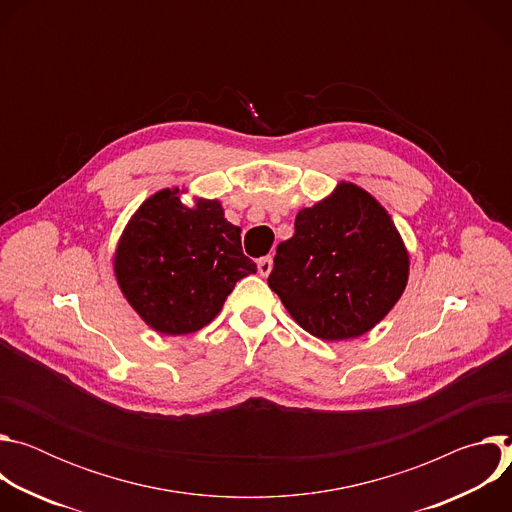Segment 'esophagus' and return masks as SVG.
I'll use <instances>...</instances> for the list:
<instances>
[{
  "mask_svg": "<svg viewBox=\"0 0 512 512\" xmlns=\"http://www.w3.org/2000/svg\"><path fill=\"white\" fill-rule=\"evenodd\" d=\"M257 269H259V275H261V277H267V275L271 273V269H273V259H271V255L261 257V259L257 261Z\"/></svg>",
  "mask_w": 512,
  "mask_h": 512,
  "instance_id": "34e87169",
  "label": "esophagus"
}]
</instances>
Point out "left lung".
I'll list each match as a JSON object with an SVG mask.
<instances>
[{
	"label": "left lung",
	"instance_id": "8db88e82",
	"mask_svg": "<svg viewBox=\"0 0 512 512\" xmlns=\"http://www.w3.org/2000/svg\"><path fill=\"white\" fill-rule=\"evenodd\" d=\"M409 259L387 210L362 188L336 192L296 216L277 245L269 287L322 340H348L379 324L407 283Z\"/></svg>",
	"mask_w": 512,
	"mask_h": 512
}]
</instances>
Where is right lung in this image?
<instances>
[{
    "label": "right lung",
    "instance_id": "1",
    "mask_svg": "<svg viewBox=\"0 0 512 512\" xmlns=\"http://www.w3.org/2000/svg\"><path fill=\"white\" fill-rule=\"evenodd\" d=\"M257 265L241 229L216 200L188 208L178 188L145 200L115 255V275L133 310L162 334L196 332L221 312L235 283Z\"/></svg>",
    "mask_w": 512,
    "mask_h": 512
}]
</instances>
